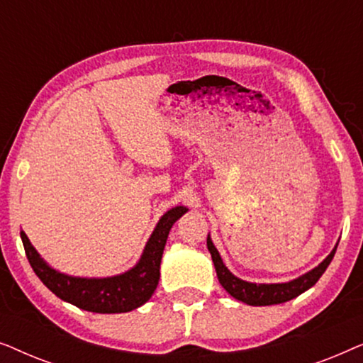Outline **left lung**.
Segmentation results:
<instances>
[{
	"label": "left lung",
	"mask_w": 363,
	"mask_h": 363,
	"mask_svg": "<svg viewBox=\"0 0 363 363\" xmlns=\"http://www.w3.org/2000/svg\"><path fill=\"white\" fill-rule=\"evenodd\" d=\"M206 246H208V251L211 252V259H213V264H215L216 276H218V281H220V284L225 287L228 294H231L235 299L246 302V304L250 306L282 304V302L294 299V297L302 294V292L311 289V287L320 279V276L324 274L327 267H329L332 257H334L335 250H337V247H334V251H332L319 266L307 272V274L297 277L294 281L282 282V284H255V282H246L242 279H238L236 276H233L231 272L228 271V267L223 264L220 252H218L215 245L211 242L210 236L206 238Z\"/></svg>",
	"instance_id": "left-lung-1"
}]
</instances>
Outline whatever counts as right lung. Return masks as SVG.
Segmentation results:
<instances>
[{"label": "right lung", "instance_id": "right-lung-1", "mask_svg": "<svg viewBox=\"0 0 363 363\" xmlns=\"http://www.w3.org/2000/svg\"><path fill=\"white\" fill-rule=\"evenodd\" d=\"M186 211L185 206H177L167 211L158 221L155 231L152 233L137 266L121 276L104 277V279H86V277H72L57 272L39 257L38 251L29 242L24 231H21V240L33 271L59 299L66 301L79 309L99 312V314L130 312L145 304L152 297L153 291L157 289L158 279H160L162 255L168 233H170L173 223Z\"/></svg>", "mask_w": 363, "mask_h": 363}]
</instances>
